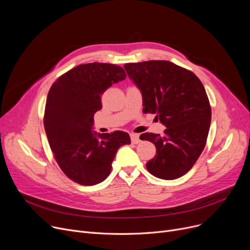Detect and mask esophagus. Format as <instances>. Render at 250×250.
Listing matches in <instances>:
<instances>
[{
	"label": "esophagus",
	"instance_id": "1",
	"mask_svg": "<svg viewBox=\"0 0 250 250\" xmlns=\"http://www.w3.org/2000/svg\"><path fill=\"white\" fill-rule=\"evenodd\" d=\"M130 141H131V144H134V145L139 144V143L141 142L140 136L137 135V134H131V135H130Z\"/></svg>",
	"mask_w": 250,
	"mask_h": 250
}]
</instances>
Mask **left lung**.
<instances>
[{
	"instance_id": "1",
	"label": "left lung",
	"mask_w": 250,
	"mask_h": 250,
	"mask_svg": "<svg viewBox=\"0 0 250 250\" xmlns=\"http://www.w3.org/2000/svg\"><path fill=\"white\" fill-rule=\"evenodd\" d=\"M128 77L143 95V112L156 114L164 135L140 136L156 146V156L146 163L153 176L175 180L193 167L206 145L211 106L205 88L192 71L170 61L125 63Z\"/></svg>"
}]
</instances>
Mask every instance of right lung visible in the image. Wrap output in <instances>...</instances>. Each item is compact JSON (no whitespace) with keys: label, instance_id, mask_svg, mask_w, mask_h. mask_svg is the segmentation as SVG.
I'll use <instances>...</instances> for the list:
<instances>
[{"label":"right lung","instance_id":"add662e5","mask_svg":"<svg viewBox=\"0 0 250 250\" xmlns=\"http://www.w3.org/2000/svg\"><path fill=\"white\" fill-rule=\"evenodd\" d=\"M126 74L109 63L80 64L59 76L49 89L44 127L62 172L80 185L104 181L120 146L129 145L128 134L93 132V116L102 109L101 96Z\"/></svg>","mask_w":250,"mask_h":250}]
</instances>
